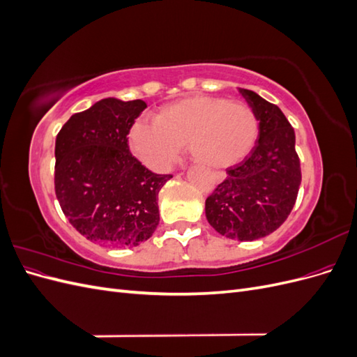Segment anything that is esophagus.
Wrapping results in <instances>:
<instances>
[{"label":"esophagus","mask_w":357,"mask_h":357,"mask_svg":"<svg viewBox=\"0 0 357 357\" xmlns=\"http://www.w3.org/2000/svg\"><path fill=\"white\" fill-rule=\"evenodd\" d=\"M214 178L218 180V181H222V180H223V174H220V172H215V174H214Z\"/></svg>","instance_id":"34e87169"}]
</instances>
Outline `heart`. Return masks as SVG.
<instances>
[{"instance_id":"b5f03b06","label":"heart","mask_w":357,"mask_h":357,"mask_svg":"<svg viewBox=\"0 0 357 357\" xmlns=\"http://www.w3.org/2000/svg\"><path fill=\"white\" fill-rule=\"evenodd\" d=\"M257 132V117L248 105L197 95L160 107L153 123L137 122L129 142L153 169L168 168L185 144L198 164L228 168L252 152Z\"/></svg>"}]
</instances>
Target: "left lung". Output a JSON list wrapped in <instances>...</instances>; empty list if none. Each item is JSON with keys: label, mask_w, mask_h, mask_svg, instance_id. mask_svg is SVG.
I'll use <instances>...</instances> for the list:
<instances>
[{"label": "left lung", "mask_w": 357, "mask_h": 357, "mask_svg": "<svg viewBox=\"0 0 357 357\" xmlns=\"http://www.w3.org/2000/svg\"><path fill=\"white\" fill-rule=\"evenodd\" d=\"M259 121V137L243 162L205 199V215L220 235L238 241L266 236L284 223L301 185L295 131L283 112L262 96L240 89Z\"/></svg>", "instance_id": "1"}]
</instances>
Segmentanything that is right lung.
<instances>
[{
	"mask_svg": "<svg viewBox=\"0 0 357 357\" xmlns=\"http://www.w3.org/2000/svg\"><path fill=\"white\" fill-rule=\"evenodd\" d=\"M147 104L104 98L73 114L55 144V193L86 238L135 247L159 225L158 195L171 174H155L129 152L128 134Z\"/></svg>",
	"mask_w": 357,
	"mask_h": 357,
	"instance_id": "add662e5",
	"label": "right lung"
}]
</instances>
